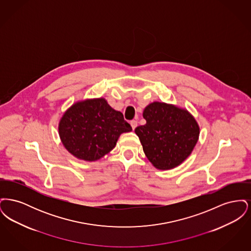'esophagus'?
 Masks as SVG:
<instances>
[{"label": "esophagus", "mask_w": 251, "mask_h": 251, "mask_svg": "<svg viewBox=\"0 0 251 251\" xmlns=\"http://www.w3.org/2000/svg\"><path fill=\"white\" fill-rule=\"evenodd\" d=\"M131 128H132V130H134V129L137 127V121H136V120H131Z\"/></svg>", "instance_id": "esophagus-1"}]
</instances>
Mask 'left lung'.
Wrapping results in <instances>:
<instances>
[{"instance_id": "1", "label": "left lung", "mask_w": 251, "mask_h": 251, "mask_svg": "<svg viewBox=\"0 0 251 251\" xmlns=\"http://www.w3.org/2000/svg\"><path fill=\"white\" fill-rule=\"evenodd\" d=\"M147 123L135 128L150 162L158 169L178 167L198 142L200 127L183 109L164 102H153L145 108Z\"/></svg>"}]
</instances>
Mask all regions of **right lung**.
Returning a JSON list of instances; mask_svg holds the SVG:
<instances>
[{"label":"right lung","instance_id":"add662e5","mask_svg":"<svg viewBox=\"0 0 251 251\" xmlns=\"http://www.w3.org/2000/svg\"><path fill=\"white\" fill-rule=\"evenodd\" d=\"M131 131L122 113L102 98L73 104L62 117L59 135L72 155L96 161L111 151L122 132Z\"/></svg>","mask_w":251,"mask_h":251}]
</instances>
